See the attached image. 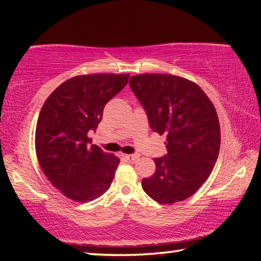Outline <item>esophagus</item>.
Here are the masks:
<instances>
[{"instance_id":"34e87169","label":"esophagus","mask_w":261,"mask_h":261,"mask_svg":"<svg viewBox=\"0 0 261 261\" xmlns=\"http://www.w3.org/2000/svg\"><path fill=\"white\" fill-rule=\"evenodd\" d=\"M124 158L129 161H137L139 159V154H125Z\"/></svg>"}]
</instances>
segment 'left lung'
<instances>
[{"label":"left lung","mask_w":261,"mask_h":261,"mask_svg":"<svg viewBox=\"0 0 261 261\" xmlns=\"http://www.w3.org/2000/svg\"><path fill=\"white\" fill-rule=\"evenodd\" d=\"M129 85L151 129L167 136V154L154 159L155 173L143 178L141 187L160 204L185 200L205 183L218 160L221 134L214 106L197 84L173 74H138Z\"/></svg>","instance_id":"1"}]
</instances>
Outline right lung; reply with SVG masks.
<instances>
[{"mask_svg":"<svg viewBox=\"0 0 261 261\" xmlns=\"http://www.w3.org/2000/svg\"><path fill=\"white\" fill-rule=\"evenodd\" d=\"M130 74L95 73L68 79L43 103L35 130L39 165L56 189L74 201L94 200L113 182L120 159L88 146L103 108L123 90Z\"/></svg>","mask_w":261,"mask_h":261,"instance_id":"right-lung-1","label":"right lung"}]
</instances>
